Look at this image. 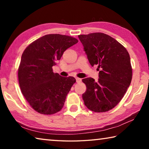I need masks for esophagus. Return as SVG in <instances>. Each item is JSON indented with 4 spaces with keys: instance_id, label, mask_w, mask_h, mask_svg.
I'll return each instance as SVG.
<instances>
[{
    "instance_id": "1",
    "label": "esophagus",
    "mask_w": 149,
    "mask_h": 149,
    "mask_svg": "<svg viewBox=\"0 0 149 149\" xmlns=\"http://www.w3.org/2000/svg\"><path fill=\"white\" fill-rule=\"evenodd\" d=\"M81 81V79H80V78H78V77L76 78V82L77 83H80Z\"/></svg>"
}]
</instances>
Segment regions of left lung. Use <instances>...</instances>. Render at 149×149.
<instances>
[{"mask_svg":"<svg viewBox=\"0 0 149 149\" xmlns=\"http://www.w3.org/2000/svg\"><path fill=\"white\" fill-rule=\"evenodd\" d=\"M90 64L100 68L99 79H82L87 90L82 95L88 109L105 112L114 108L124 96L132 79L130 54L116 40L102 33L78 36Z\"/></svg>","mask_w":149,"mask_h":149,"instance_id":"obj_1","label":"left lung"}]
</instances>
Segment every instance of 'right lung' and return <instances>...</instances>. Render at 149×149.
Returning <instances> with one entry per match:
<instances>
[{
  "mask_svg": "<svg viewBox=\"0 0 149 149\" xmlns=\"http://www.w3.org/2000/svg\"><path fill=\"white\" fill-rule=\"evenodd\" d=\"M77 42L68 35L49 34L25 49L17 73L19 84L25 99L36 112L50 115L63 108L75 79L60 76L53 72L52 66L65 50Z\"/></svg>",
  "mask_w": 149,
  "mask_h": 149,
  "instance_id": "add662e5",
  "label": "right lung"
}]
</instances>
